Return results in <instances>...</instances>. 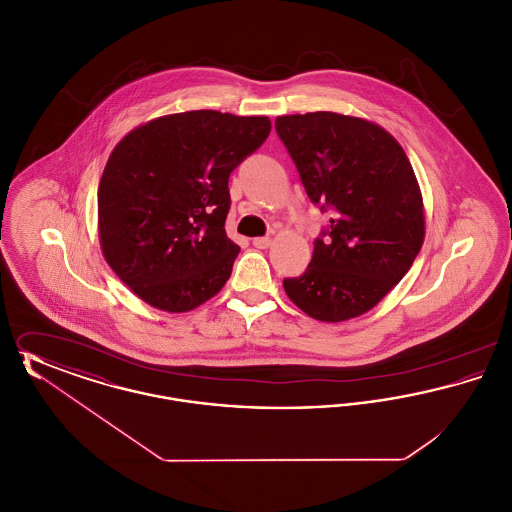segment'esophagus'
<instances>
[{"label":"esophagus","instance_id":"1","mask_svg":"<svg viewBox=\"0 0 512 512\" xmlns=\"http://www.w3.org/2000/svg\"><path fill=\"white\" fill-rule=\"evenodd\" d=\"M272 244V240L270 238H253V245L257 247V249H267Z\"/></svg>","mask_w":512,"mask_h":512}]
</instances>
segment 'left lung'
Here are the masks:
<instances>
[{
	"label": "left lung",
	"mask_w": 512,
	"mask_h": 512,
	"mask_svg": "<svg viewBox=\"0 0 512 512\" xmlns=\"http://www.w3.org/2000/svg\"><path fill=\"white\" fill-rule=\"evenodd\" d=\"M313 203L330 207L328 240L299 278L293 303L320 322H343L376 307L409 272L424 244V203L411 161L376 122L317 111L276 117Z\"/></svg>",
	"instance_id": "obj_1"
}]
</instances>
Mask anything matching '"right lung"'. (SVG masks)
Segmentation results:
<instances>
[{
	"instance_id": "obj_1",
	"label": "right lung",
	"mask_w": 512,
	"mask_h": 512,
	"mask_svg": "<svg viewBox=\"0 0 512 512\" xmlns=\"http://www.w3.org/2000/svg\"><path fill=\"white\" fill-rule=\"evenodd\" d=\"M270 134L268 117L186 111L130 130L98 188L101 253L147 305L188 313L215 297L240 247L224 230L228 178Z\"/></svg>"
}]
</instances>
